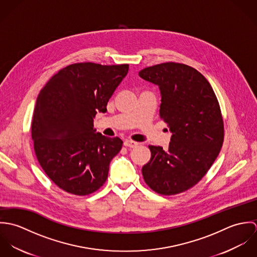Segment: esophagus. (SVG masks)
Listing matches in <instances>:
<instances>
[{
    "label": "esophagus",
    "instance_id": "esophagus-1",
    "mask_svg": "<svg viewBox=\"0 0 257 257\" xmlns=\"http://www.w3.org/2000/svg\"><path fill=\"white\" fill-rule=\"evenodd\" d=\"M123 145H124V147L134 148V147H138L140 144L137 143V142H134V141H132V140H126V141H124Z\"/></svg>",
    "mask_w": 257,
    "mask_h": 257
}]
</instances>
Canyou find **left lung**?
<instances>
[{"label":"left lung","instance_id":"8db88e82","mask_svg":"<svg viewBox=\"0 0 257 257\" xmlns=\"http://www.w3.org/2000/svg\"><path fill=\"white\" fill-rule=\"evenodd\" d=\"M139 75L159 86V115L172 133L168 149L148 147L144 179L158 194H180L207 174L220 153L224 130L219 101L208 80L183 63H160Z\"/></svg>","mask_w":257,"mask_h":257}]
</instances>
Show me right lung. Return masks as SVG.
Masks as SVG:
<instances>
[{"label": "right lung", "instance_id": "obj_1", "mask_svg": "<svg viewBox=\"0 0 257 257\" xmlns=\"http://www.w3.org/2000/svg\"><path fill=\"white\" fill-rule=\"evenodd\" d=\"M128 64L74 63L51 77L41 89L32 122L37 161L63 191L86 196L108 178L110 160L122 141L96 134L93 119L106 112Z\"/></svg>", "mask_w": 257, "mask_h": 257}]
</instances>
